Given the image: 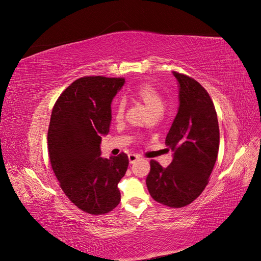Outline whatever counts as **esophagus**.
<instances>
[{"mask_svg":"<svg viewBox=\"0 0 261 261\" xmlns=\"http://www.w3.org/2000/svg\"><path fill=\"white\" fill-rule=\"evenodd\" d=\"M138 159H139V155H137V154H134V153H132V154H129V155H128V160H129V163H130V164L135 163Z\"/></svg>","mask_w":261,"mask_h":261,"instance_id":"1","label":"esophagus"}]
</instances>
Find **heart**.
Here are the masks:
<instances>
[{"mask_svg":"<svg viewBox=\"0 0 261 261\" xmlns=\"http://www.w3.org/2000/svg\"><path fill=\"white\" fill-rule=\"evenodd\" d=\"M132 96L143 103L150 114L161 113L163 111V100L161 94L159 93L153 86L148 83L139 84L133 90ZM125 106L122 101H116L114 106L113 116L115 121H121L124 116Z\"/></svg>","mask_w":261,"mask_h":261,"instance_id":"obj_1","label":"heart"}]
</instances>
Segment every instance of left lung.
I'll use <instances>...</instances> for the list:
<instances>
[{
	"label": "left lung",
	"instance_id": "1",
	"mask_svg": "<svg viewBox=\"0 0 261 261\" xmlns=\"http://www.w3.org/2000/svg\"><path fill=\"white\" fill-rule=\"evenodd\" d=\"M179 87V107L165 145L174 151L168 168L150 161L146 184L150 196L164 206L192 203L207 186L215 167L220 130L215 105L207 90L187 75L173 72Z\"/></svg>",
	"mask_w": 261,
	"mask_h": 261
}]
</instances>
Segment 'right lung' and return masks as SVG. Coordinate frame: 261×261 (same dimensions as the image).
Returning a JSON list of instances; mask_svg holds the SVG:
<instances>
[{"mask_svg":"<svg viewBox=\"0 0 261 261\" xmlns=\"http://www.w3.org/2000/svg\"><path fill=\"white\" fill-rule=\"evenodd\" d=\"M124 78L84 76L61 93L53 107L48 130L52 170L62 191L77 208L105 215L121 201L117 184L128 168L121 152L101 158V136L111 122V102Z\"/></svg>","mask_w":261,"mask_h":261,"instance_id":"obj_1","label":"right lung"}]
</instances>
